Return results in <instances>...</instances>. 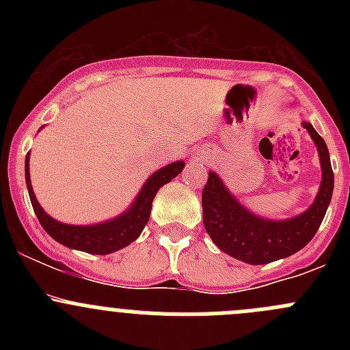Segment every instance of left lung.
Wrapping results in <instances>:
<instances>
[{
    "label": "left lung",
    "instance_id": "8db88e82",
    "mask_svg": "<svg viewBox=\"0 0 350 350\" xmlns=\"http://www.w3.org/2000/svg\"><path fill=\"white\" fill-rule=\"evenodd\" d=\"M319 149L322 183L315 201L306 211L288 220H267L247 210L225 188L217 172H208L201 195L203 224L215 245L242 262L267 264L301 250L319 230L334 193V171L327 144L312 123L303 122Z\"/></svg>",
    "mask_w": 350,
    "mask_h": 350
}]
</instances>
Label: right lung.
Listing matches in <instances>:
<instances>
[{
	"mask_svg": "<svg viewBox=\"0 0 350 350\" xmlns=\"http://www.w3.org/2000/svg\"><path fill=\"white\" fill-rule=\"evenodd\" d=\"M28 161H30V154H27V157H25V181H27L31 206H33L35 215H37L38 221L44 227V230L54 241L69 247V249L83 250V252L88 254H100V256L123 249V247L132 243L142 234L144 227L149 221L155 193L159 191V188L167 185L171 179H174L183 171V167H185V162L176 161L172 164H167L159 169V171H155L147 179L146 185L142 186V189L137 195L135 201L130 204L129 210L125 213L118 215L116 218H113V220L96 225H67L49 217L44 211V208L38 204L30 183Z\"/></svg>",
	"mask_w": 350,
	"mask_h": 350,
	"instance_id": "right-lung-1",
	"label": "right lung"
}]
</instances>
